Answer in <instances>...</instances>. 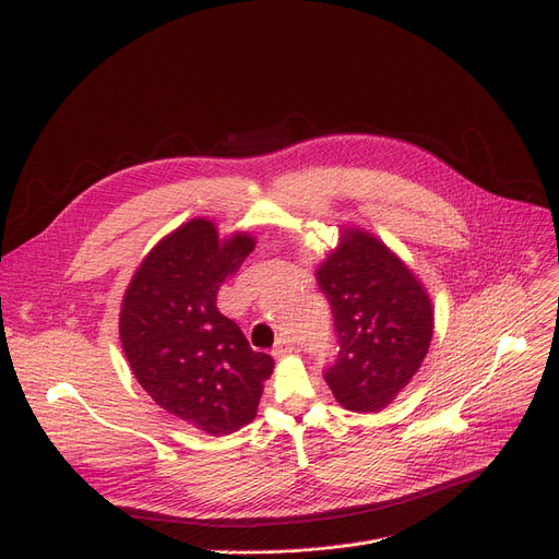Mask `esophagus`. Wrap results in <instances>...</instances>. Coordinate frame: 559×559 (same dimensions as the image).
<instances>
[{
    "label": "esophagus",
    "mask_w": 559,
    "mask_h": 559,
    "mask_svg": "<svg viewBox=\"0 0 559 559\" xmlns=\"http://www.w3.org/2000/svg\"><path fill=\"white\" fill-rule=\"evenodd\" d=\"M292 350H294V344H292V340L280 337V340H277V344H275V348H273V355H275V357H282V355L292 353Z\"/></svg>",
    "instance_id": "1"
}]
</instances>
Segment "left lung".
I'll return each instance as SVG.
<instances>
[{"label": "left lung", "instance_id": "obj_1", "mask_svg": "<svg viewBox=\"0 0 559 559\" xmlns=\"http://www.w3.org/2000/svg\"><path fill=\"white\" fill-rule=\"evenodd\" d=\"M317 280L337 334L325 383L348 411L385 408L427 357L433 334L427 292L404 261L360 229H344Z\"/></svg>", "mask_w": 559, "mask_h": 559}]
</instances>
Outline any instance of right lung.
Listing matches in <instances>:
<instances>
[{
  "instance_id": "right-lung-1",
  "label": "right lung",
  "mask_w": 559,
  "mask_h": 559,
  "mask_svg": "<svg viewBox=\"0 0 559 559\" xmlns=\"http://www.w3.org/2000/svg\"><path fill=\"white\" fill-rule=\"evenodd\" d=\"M252 250V236L219 240L213 222L190 219L146 254L121 305V346L140 385L211 436L254 419L275 365L215 307L219 284Z\"/></svg>"
}]
</instances>
